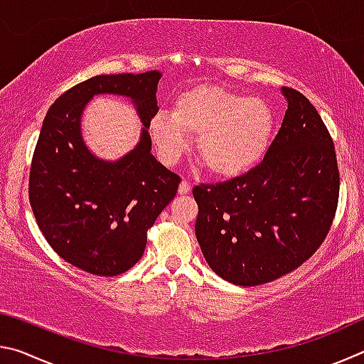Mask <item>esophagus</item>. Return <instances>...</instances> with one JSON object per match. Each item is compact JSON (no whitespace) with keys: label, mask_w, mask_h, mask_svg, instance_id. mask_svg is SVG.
Returning a JSON list of instances; mask_svg holds the SVG:
<instances>
[{"label":"esophagus","mask_w":364,"mask_h":364,"mask_svg":"<svg viewBox=\"0 0 364 364\" xmlns=\"http://www.w3.org/2000/svg\"><path fill=\"white\" fill-rule=\"evenodd\" d=\"M189 191H191V184H189V181L183 180V181L180 183V186H178V193H180V194H188Z\"/></svg>","instance_id":"1"}]
</instances>
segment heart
<instances>
[{
  "instance_id": "b5f03b06",
  "label": "heart",
  "mask_w": 364,
  "mask_h": 364,
  "mask_svg": "<svg viewBox=\"0 0 364 364\" xmlns=\"http://www.w3.org/2000/svg\"><path fill=\"white\" fill-rule=\"evenodd\" d=\"M273 125V110L262 97L197 86L176 97L173 112L159 110L149 130L164 162H178L193 136H199L204 167L217 176L234 178L263 157Z\"/></svg>"
}]
</instances>
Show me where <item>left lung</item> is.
I'll use <instances>...</instances> for the list:
<instances>
[{
  "label": "left lung",
  "mask_w": 364,
  "mask_h": 364,
  "mask_svg": "<svg viewBox=\"0 0 364 364\" xmlns=\"http://www.w3.org/2000/svg\"><path fill=\"white\" fill-rule=\"evenodd\" d=\"M287 110L263 160L247 173L199 184L196 236L207 263L237 286L297 269L319 249L338 204L336 147L315 106L284 86Z\"/></svg>",
  "instance_id": "obj_1"
}]
</instances>
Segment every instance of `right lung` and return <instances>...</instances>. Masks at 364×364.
Instances as JSON below:
<instances>
[{
  "mask_svg": "<svg viewBox=\"0 0 364 364\" xmlns=\"http://www.w3.org/2000/svg\"><path fill=\"white\" fill-rule=\"evenodd\" d=\"M159 70L97 75L60 95L43 120L28 176L36 225L56 254L96 276L125 273L144 254L147 230L176 196L181 178L139 144L117 162L91 156L80 134L85 104L100 93L123 95L136 104L149 128L157 114Z\"/></svg>",
  "mask_w": 364,
  "mask_h": 364,
  "instance_id": "add662e5",
  "label": "right lung"
}]
</instances>
